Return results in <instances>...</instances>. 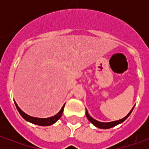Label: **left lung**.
<instances>
[{
    "mask_svg": "<svg viewBox=\"0 0 149 149\" xmlns=\"http://www.w3.org/2000/svg\"><path fill=\"white\" fill-rule=\"evenodd\" d=\"M133 109H134V106H133V108L132 109V110L130 111V112H128V114L126 116H125L124 118L120 119V120H115V121H112V122H106V123H104V122H100L98 121V120H95V119H93L92 116H89V114H88V112L87 109H86V116H87L88 120H89V121L93 124V125H95L96 127H97V128H102V129H108V128H112V127H114V126H116V125H119V124H121V123H123V122L125 121L126 119L128 118V116H129V115L131 114V112H132V110H133Z\"/></svg>",
    "mask_w": 149,
    "mask_h": 149,
    "instance_id": "obj_1",
    "label": "left lung"
}]
</instances>
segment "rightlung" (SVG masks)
Instances as JSON below:
<instances>
[{
	"label": "right lung",
	"mask_w": 149,
	"mask_h": 149,
	"mask_svg": "<svg viewBox=\"0 0 149 149\" xmlns=\"http://www.w3.org/2000/svg\"><path fill=\"white\" fill-rule=\"evenodd\" d=\"M15 104H16V107L17 109L18 112L21 114V116L23 117V118L27 120V121L30 122V123H33L34 125H40V126H49V125H53L55 122H56L61 117L62 113H63V111H64V108H65V104L63 105V107L61 108V109L60 110V112L56 114L55 116H51V117H49V118H37V117H33V116H31L28 115L25 112H24L22 110L19 108L17 103L15 102Z\"/></svg>",
	"instance_id": "right-lung-1"
}]
</instances>
